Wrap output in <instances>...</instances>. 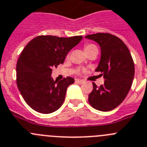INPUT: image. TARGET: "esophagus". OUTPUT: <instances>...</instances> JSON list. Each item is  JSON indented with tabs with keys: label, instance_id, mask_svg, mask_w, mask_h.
I'll use <instances>...</instances> for the list:
<instances>
[{
	"label": "esophagus",
	"instance_id": "esophagus-1",
	"mask_svg": "<svg viewBox=\"0 0 147 147\" xmlns=\"http://www.w3.org/2000/svg\"><path fill=\"white\" fill-rule=\"evenodd\" d=\"M75 82H76V83H84V81H83V80H80V79H78V78L75 79Z\"/></svg>",
	"mask_w": 147,
	"mask_h": 147
}]
</instances>
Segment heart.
Instances as JSON below:
<instances>
[{
	"label": "heart",
	"mask_w": 147,
	"mask_h": 147,
	"mask_svg": "<svg viewBox=\"0 0 147 147\" xmlns=\"http://www.w3.org/2000/svg\"><path fill=\"white\" fill-rule=\"evenodd\" d=\"M94 47H96V46L92 44H87L85 45V51H88V50H90V49L94 48Z\"/></svg>",
	"instance_id": "obj_1"
}]
</instances>
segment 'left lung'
<instances>
[{
	"instance_id": "obj_1",
	"label": "left lung",
	"mask_w": 147,
	"mask_h": 147,
	"mask_svg": "<svg viewBox=\"0 0 147 147\" xmlns=\"http://www.w3.org/2000/svg\"><path fill=\"white\" fill-rule=\"evenodd\" d=\"M85 37L100 45L101 56L95 71L101 72L105 79L104 83L99 87L93 83L88 102L95 109L109 111L122 102L131 88L134 62L126 45L116 36L98 33Z\"/></svg>"
}]
</instances>
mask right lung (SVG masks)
Masks as SVG:
<instances>
[{"instance_id": "right-lung-1", "label": "right lung", "mask_w": 147, "mask_h": 147, "mask_svg": "<svg viewBox=\"0 0 147 147\" xmlns=\"http://www.w3.org/2000/svg\"><path fill=\"white\" fill-rule=\"evenodd\" d=\"M82 39V36H39L23 49L16 67L17 84L25 101L34 111L47 114L62 105L67 88L75 80L67 77L55 81L52 68L63 64L68 53Z\"/></svg>"}]
</instances>
